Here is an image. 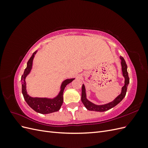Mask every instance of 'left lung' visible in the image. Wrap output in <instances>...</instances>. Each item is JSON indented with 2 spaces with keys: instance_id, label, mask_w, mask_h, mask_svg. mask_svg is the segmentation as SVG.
<instances>
[{
  "instance_id": "left-lung-1",
  "label": "left lung",
  "mask_w": 148,
  "mask_h": 148,
  "mask_svg": "<svg viewBox=\"0 0 148 148\" xmlns=\"http://www.w3.org/2000/svg\"><path fill=\"white\" fill-rule=\"evenodd\" d=\"M120 59L121 60V66H122V75L123 77L125 78L124 82V86L122 88V90H121V93L120 95L116 97L115 99L109 103H107L105 104L102 105H97L94 104L92 102L89 101L86 97V89H85L84 85L83 84L82 86V101L83 104H84V107L89 110H92L96 112H104L112 108H113L114 107L117 106L119 102H120L123 100V98L125 97V95H126V92L127 90L128 85L130 83V79L128 77V73L127 71V65L126 64L123 58L120 56Z\"/></svg>"
}]
</instances>
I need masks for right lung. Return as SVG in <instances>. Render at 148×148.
<instances>
[{
	"label": "right lung",
	"instance_id": "add662e5",
	"mask_svg": "<svg viewBox=\"0 0 148 148\" xmlns=\"http://www.w3.org/2000/svg\"><path fill=\"white\" fill-rule=\"evenodd\" d=\"M37 52L38 51H36L30 57V59L27 62L26 68L25 69L24 73L21 77V81L22 84V94H23L24 99L28 105L36 112L42 114H51L60 110L64 101L63 94L65 88L67 84L74 80L75 78H68L62 82L60 86V90L59 94L55 97H33L30 96L28 94L27 91H26V84L25 79L26 77L29 74L31 69H32L33 59Z\"/></svg>",
	"mask_w": 148,
	"mask_h": 148
}]
</instances>
